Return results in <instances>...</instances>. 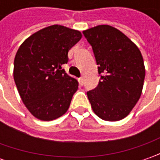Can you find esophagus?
Segmentation results:
<instances>
[{
	"label": "esophagus",
	"instance_id": "obj_1",
	"mask_svg": "<svg viewBox=\"0 0 160 160\" xmlns=\"http://www.w3.org/2000/svg\"><path fill=\"white\" fill-rule=\"evenodd\" d=\"M78 80H79V83H80V85H83V77H80Z\"/></svg>",
	"mask_w": 160,
	"mask_h": 160
}]
</instances>
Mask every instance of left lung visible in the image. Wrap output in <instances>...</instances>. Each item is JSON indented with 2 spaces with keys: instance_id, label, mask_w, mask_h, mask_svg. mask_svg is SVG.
<instances>
[{
  "instance_id": "1",
  "label": "left lung",
  "mask_w": 160,
  "mask_h": 160,
  "mask_svg": "<svg viewBox=\"0 0 160 160\" xmlns=\"http://www.w3.org/2000/svg\"><path fill=\"white\" fill-rule=\"evenodd\" d=\"M92 48L101 75L95 89L87 92L93 112L103 120L118 121L139 101L145 77L139 48L126 34L108 25L83 32Z\"/></svg>"
}]
</instances>
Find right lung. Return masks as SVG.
<instances>
[{"label": "right lung", "mask_w": 160, "mask_h": 160, "mask_svg": "<svg viewBox=\"0 0 160 160\" xmlns=\"http://www.w3.org/2000/svg\"><path fill=\"white\" fill-rule=\"evenodd\" d=\"M82 38L81 32L59 25L42 28L23 42L14 59V81L21 100L34 118L51 121L64 115L78 82L61 66Z\"/></svg>", "instance_id": "obj_1"}]
</instances>
